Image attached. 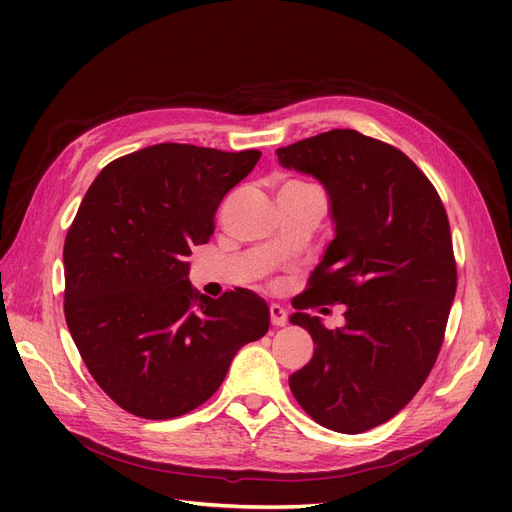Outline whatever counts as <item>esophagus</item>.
Instances as JSON below:
<instances>
[{
    "mask_svg": "<svg viewBox=\"0 0 512 512\" xmlns=\"http://www.w3.org/2000/svg\"><path fill=\"white\" fill-rule=\"evenodd\" d=\"M269 314H271V324L273 327H284L286 324V309L282 305H271L269 307Z\"/></svg>",
    "mask_w": 512,
    "mask_h": 512,
    "instance_id": "1",
    "label": "esophagus"
}]
</instances>
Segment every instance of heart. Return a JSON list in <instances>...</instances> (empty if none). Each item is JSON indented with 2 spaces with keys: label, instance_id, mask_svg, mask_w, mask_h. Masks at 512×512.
<instances>
[{
  "label": "heart",
  "instance_id": "obj_1",
  "mask_svg": "<svg viewBox=\"0 0 512 512\" xmlns=\"http://www.w3.org/2000/svg\"><path fill=\"white\" fill-rule=\"evenodd\" d=\"M303 188H312V185H307L303 181H284L280 192H292V190H303Z\"/></svg>",
  "mask_w": 512,
  "mask_h": 512
}]
</instances>
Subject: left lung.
I'll return each mask as SVG.
<instances>
[{
	"instance_id": "8db88e82",
	"label": "left lung",
	"mask_w": 512,
	"mask_h": 512,
	"mask_svg": "<svg viewBox=\"0 0 512 512\" xmlns=\"http://www.w3.org/2000/svg\"><path fill=\"white\" fill-rule=\"evenodd\" d=\"M277 160L324 185L335 224L290 316L316 344L290 391L318 425L363 433L404 408L438 359L457 290L451 226L421 168L356 130L305 138ZM322 302L347 305L344 328L300 312Z\"/></svg>"
}]
</instances>
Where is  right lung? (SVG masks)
<instances>
[{"instance_id":"1","label":"right lung","mask_w":512,"mask_h":512,"mask_svg":"<svg viewBox=\"0 0 512 512\" xmlns=\"http://www.w3.org/2000/svg\"><path fill=\"white\" fill-rule=\"evenodd\" d=\"M260 151L160 143L113 160L89 185L64 245V312L89 374L117 406L151 421L198 408L241 346L269 331V307L190 280L194 245Z\"/></svg>"}]
</instances>
